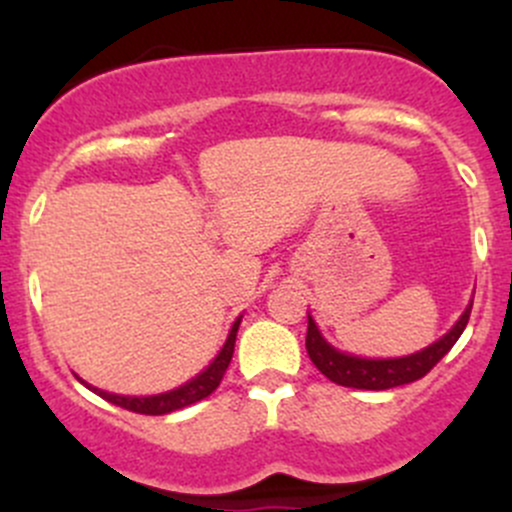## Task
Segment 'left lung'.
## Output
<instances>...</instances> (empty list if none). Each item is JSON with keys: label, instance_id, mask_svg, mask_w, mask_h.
I'll use <instances>...</instances> for the list:
<instances>
[{"label": "left lung", "instance_id": "obj_1", "mask_svg": "<svg viewBox=\"0 0 512 512\" xmlns=\"http://www.w3.org/2000/svg\"><path fill=\"white\" fill-rule=\"evenodd\" d=\"M471 307L473 299L468 302V307L463 309L458 322L453 324L441 339H436L433 344L423 347L421 352L406 356H389V359H371V356L339 352V349L332 347V344L324 339V334L319 332L312 314H307V354L309 359H312V364L317 366L329 381H334V384L366 391L394 389V386L411 384V381L426 376L443 356L451 352V347L458 342L463 329H466L468 317H471Z\"/></svg>", "mask_w": 512, "mask_h": 512}]
</instances>
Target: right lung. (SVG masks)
I'll list each match as a JSON object with an SVG mask.
<instances>
[{
    "label": "right lung",
    "instance_id": "1",
    "mask_svg": "<svg viewBox=\"0 0 512 512\" xmlns=\"http://www.w3.org/2000/svg\"><path fill=\"white\" fill-rule=\"evenodd\" d=\"M240 322H242V314L235 319V322H232L230 334H227V339H225L223 347H220V352L215 354V359L210 361V364L205 366L200 374H195L193 379L185 381V384H180V386H175V389L163 391V394H151V396L111 394V391H103V389H98V386H91L89 381L81 379L79 374H76V379H79L86 389H91L94 394L101 396V399L111 401V404L121 406V409L136 411V414H146V416L173 414V411L185 409V406L198 404V401H203L205 396H210L215 389H218L220 381H223V376L227 371V366H230L232 352H235V339H237V329H240Z\"/></svg>",
    "mask_w": 512,
    "mask_h": 512
}]
</instances>
